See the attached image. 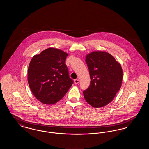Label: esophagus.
Returning <instances> with one entry per match:
<instances>
[{"instance_id":"obj_1","label":"esophagus","mask_w":149,"mask_h":149,"mask_svg":"<svg viewBox=\"0 0 149 149\" xmlns=\"http://www.w3.org/2000/svg\"><path fill=\"white\" fill-rule=\"evenodd\" d=\"M74 83L75 84H78L79 83V80H78V79H75V80H74Z\"/></svg>"}]
</instances>
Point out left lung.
<instances>
[{"mask_svg": "<svg viewBox=\"0 0 149 149\" xmlns=\"http://www.w3.org/2000/svg\"><path fill=\"white\" fill-rule=\"evenodd\" d=\"M91 77V83L83 91L85 100L92 106H105L113 99L120 89L122 69L111 54L94 51L86 56Z\"/></svg>", "mask_w": 149, "mask_h": 149, "instance_id": "left-lung-1", "label": "left lung"}]
</instances>
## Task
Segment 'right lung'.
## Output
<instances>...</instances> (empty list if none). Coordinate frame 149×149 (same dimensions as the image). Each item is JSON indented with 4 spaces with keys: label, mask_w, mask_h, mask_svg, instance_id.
I'll return each mask as SVG.
<instances>
[{
    "label": "right lung",
    "mask_w": 149,
    "mask_h": 149,
    "mask_svg": "<svg viewBox=\"0 0 149 149\" xmlns=\"http://www.w3.org/2000/svg\"><path fill=\"white\" fill-rule=\"evenodd\" d=\"M68 54L49 48L32 58L28 70V82L36 98L46 104L62 99L74 81L65 64Z\"/></svg>",
    "instance_id": "1"
}]
</instances>
